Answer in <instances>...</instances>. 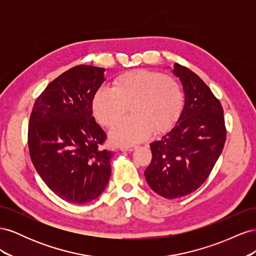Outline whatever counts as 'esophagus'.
Returning <instances> with one entry per match:
<instances>
[{
  "label": "esophagus",
  "mask_w": 256,
  "mask_h": 256,
  "mask_svg": "<svg viewBox=\"0 0 256 256\" xmlns=\"http://www.w3.org/2000/svg\"><path fill=\"white\" fill-rule=\"evenodd\" d=\"M136 147V145H124V146L120 147V150L122 152H131V150H134Z\"/></svg>",
  "instance_id": "obj_1"
}]
</instances>
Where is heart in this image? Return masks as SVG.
Instances as JSON below:
<instances>
[{"mask_svg": "<svg viewBox=\"0 0 256 256\" xmlns=\"http://www.w3.org/2000/svg\"><path fill=\"white\" fill-rule=\"evenodd\" d=\"M128 106L131 115L110 132L115 143H138L148 138L152 130L159 134L168 129L182 112V90L171 76L136 69L118 76L113 88H100L92 99L96 120L109 128L126 114Z\"/></svg>", "mask_w": 256, "mask_h": 256, "instance_id": "heart-1", "label": "heart"}]
</instances>
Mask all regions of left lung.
Wrapping results in <instances>:
<instances>
[{"instance_id":"8db88e82","label":"left lung","mask_w":256,"mask_h":256,"mask_svg":"<svg viewBox=\"0 0 256 256\" xmlns=\"http://www.w3.org/2000/svg\"><path fill=\"white\" fill-rule=\"evenodd\" d=\"M184 104L175 125L150 144L152 158L145 170L150 187L166 198H182L200 188L223 150L226 138L223 109L204 81L174 64Z\"/></svg>"}]
</instances>
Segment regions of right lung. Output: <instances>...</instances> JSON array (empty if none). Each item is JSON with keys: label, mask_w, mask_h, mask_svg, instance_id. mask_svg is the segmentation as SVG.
<instances>
[{"label": "right lung", "mask_w": 256, "mask_h": 256, "mask_svg": "<svg viewBox=\"0 0 256 256\" xmlns=\"http://www.w3.org/2000/svg\"><path fill=\"white\" fill-rule=\"evenodd\" d=\"M104 68L79 65L48 84L28 122L30 156L37 173L58 196L85 204L97 198L111 175L113 152L92 116V99Z\"/></svg>", "instance_id": "1"}]
</instances>
